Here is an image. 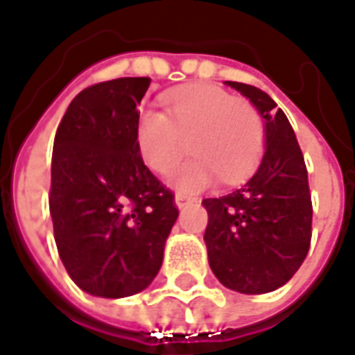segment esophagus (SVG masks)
<instances>
[{
    "label": "esophagus",
    "mask_w": 355,
    "mask_h": 355,
    "mask_svg": "<svg viewBox=\"0 0 355 355\" xmlns=\"http://www.w3.org/2000/svg\"><path fill=\"white\" fill-rule=\"evenodd\" d=\"M193 196H187V193H182V191H178L175 193V205L178 207H184L185 203H189V201H193Z\"/></svg>",
    "instance_id": "esophagus-1"
}]
</instances>
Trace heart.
I'll return each mask as SVG.
<instances>
[{
    "mask_svg": "<svg viewBox=\"0 0 355 355\" xmlns=\"http://www.w3.org/2000/svg\"><path fill=\"white\" fill-rule=\"evenodd\" d=\"M166 114L146 110L136 122V146L144 164L170 173L189 150L193 157L173 173L182 189H199L217 175L237 184L265 154V120L249 101L215 85H189L164 96Z\"/></svg>",
    "mask_w": 355,
    "mask_h": 355,
    "instance_id": "heart-1",
    "label": "heart"
}]
</instances>
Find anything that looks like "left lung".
Masks as SVG:
<instances>
[{
    "label": "left lung",
    "mask_w": 355,
    "mask_h": 355,
    "mask_svg": "<svg viewBox=\"0 0 355 355\" xmlns=\"http://www.w3.org/2000/svg\"><path fill=\"white\" fill-rule=\"evenodd\" d=\"M265 118L266 150L237 191L203 199L205 245L213 275L243 294L277 291L306 259L312 237L308 171L296 134L277 103L251 85L227 80Z\"/></svg>",
    "instance_id": "1"
}]
</instances>
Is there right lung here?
<instances>
[{"mask_svg":"<svg viewBox=\"0 0 355 355\" xmlns=\"http://www.w3.org/2000/svg\"><path fill=\"white\" fill-rule=\"evenodd\" d=\"M148 87V76H124L78 92L53 146L57 251L76 286L103 298L132 296L154 280L180 213L136 146Z\"/></svg>","mask_w":355,"mask_h":355,"instance_id":"obj_1","label":"right lung"}]
</instances>
